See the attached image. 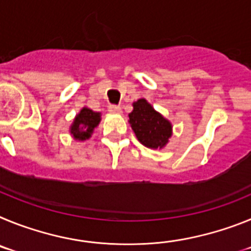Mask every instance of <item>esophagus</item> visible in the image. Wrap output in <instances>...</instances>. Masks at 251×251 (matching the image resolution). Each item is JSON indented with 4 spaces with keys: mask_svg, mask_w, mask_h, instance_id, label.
Returning a JSON list of instances; mask_svg holds the SVG:
<instances>
[{
    "mask_svg": "<svg viewBox=\"0 0 251 251\" xmlns=\"http://www.w3.org/2000/svg\"><path fill=\"white\" fill-rule=\"evenodd\" d=\"M108 110H109L110 113H115V114H121L122 113V108L117 105H109L108 106Z\"/></svg>",
    "mask_w": 251,
    "mask_h": 251,
    "instance_id": "esophagus-1",
    "label": "esophagus"
}]
</instances>
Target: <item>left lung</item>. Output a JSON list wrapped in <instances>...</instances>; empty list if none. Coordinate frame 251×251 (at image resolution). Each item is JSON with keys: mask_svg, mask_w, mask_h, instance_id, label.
Listing matches in <instances>:
<instances>
[{"mask_svg": "<svg viewBox=\"0 0 251 251\" xmlns=\"http://www.w3.org/2000/svg\"><path fill=\"white\" fill-rule=\"evenodd\" d=\"M128 117L130 127L142 145L152 150H161L167 145L172 136V124L146 99L134 101Z\"/></svg>", "mask_w": 251, "mask_h": 251, "instance_id": "8db88e82", "label": "left lung"}]
</instances>
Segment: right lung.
I'll return each instance as SVG.
<instances>
[{
	"label": "right lung",
	"instance_id": "right-lung-1",
	"mask_svg": "<svg viewBox=\"0 0 251 251\" xmlns=\"http://www.w3.org/2000/svg\"><path fill=\"white\" fill-rule=\"evenodd\" d=\"M100 113L94 112V110L84 106L83 109L77 113L72 127H70V133H72L73 138L76 139V141H85V139L90 138L94 128L98 127V124L100 123Z\"/></svg>",
	"mask_w": 251,
	"mask_h": 251
}]
</instances>
